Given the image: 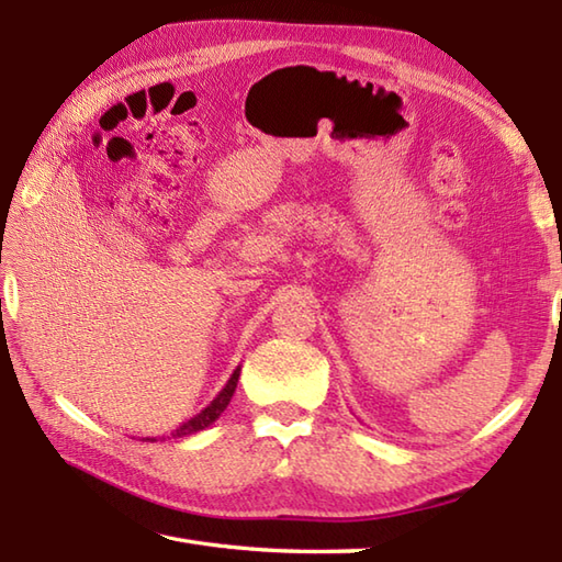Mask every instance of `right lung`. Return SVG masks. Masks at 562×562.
Here are the masks:
<instances>
[{
	"mask_svg": "<svg viewBox=\"0 0 562 562\" xmlns=\"http://www.w3.org/2000/svg\"><path fill=\"white\" fill-rule=\"evenodd\" d=\"M238 376H241V367L234 369V374L229 376V381H226L224 389L217 393V398H214L205 411H200L195 417H190V420H186L181 427L173 429L171 437H173V439H178V437H190V435L200 432V429H205V427H210L214 420H217V417L226 411V405H229V401H232V396H234L236 384H238ZM151 441H157V439H151Z\"/></svg>",
	"mask_w": 562,
	"mask_h": 562,
	"instance_id": "1",
	"label": "right lung"
}]
</instances>
